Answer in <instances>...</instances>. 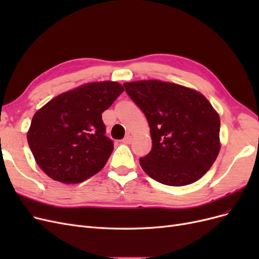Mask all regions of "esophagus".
Returning <instances> with one entry per match:
<instances>
[{
  "label": "esophagus",
  "mask_w": 259,
  "mask_h": 259,
  "mask_svg": "<svg viewBox=\"0 0 259 259\" xmlns=\"http://www.w3.org/2000/svg\"><path fill=\"white\" fill-rule=\"evenodd\" d=\"M132 140H133V137L131 135H126V136L124 137V139H123V144L130 145L132 143Z\"/></svg>",
  "instance_id": "obj_1"
}]
</instances>
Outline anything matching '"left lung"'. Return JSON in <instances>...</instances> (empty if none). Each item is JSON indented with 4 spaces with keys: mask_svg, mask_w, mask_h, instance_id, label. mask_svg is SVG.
Returning <instances> with one entry per match:
<instances>
[{
    "mask_svg": "<svg viewBox=\"0 0 259 259\" xmlns=\"http://www.w3.org/2000/svg\"><path fill=\"white\" fill-rule=\"evenodd\" d=\"M132 100L146 115L152 149L139 163L145 173L167 186L199 180L221 150V119L204 95L160 80L124 83Z\"/></svg>",
    "mask_w": 259,
    "mask_h": 259,
    "instance_id": "obj_1",
    "label": "left lung"
}]
</instances>
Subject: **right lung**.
Listing matches in <instances>:
<instances>
[{
	"label": "right lung",
	"mask_w": 259,
	"mask_h": 259,
	"mask_svg": "<svg viewBox=\"0 0 259 259\" xmlns=\"http://www.w3.org/2000/svg\"><path fill=\"white\" fill-rule=\"evenodd\" d=\"M123 92L117 82H91L60 94L38 109L27 139L46 175L64 184H77L103 169L113 143L105 136L101 113Z\"/></svg>",
	"instance_id": "right-lung-1"
}]
</instances>
